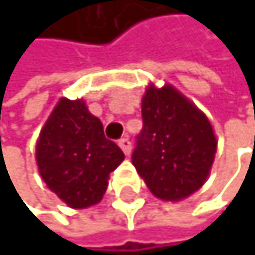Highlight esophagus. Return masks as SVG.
I'll use <instances>...</instances> for the list:
<instances>
[{
    "label": "esophagus",
    "mask_w": 255,
    "mask_h": 255,
    "mask_svg": "<svg viewBox=\"0 0 255 255\" xmlns=\"http://www.w3.org/2000/svg\"><path fill=\"white\" fill-rule=\"evenodd\" d=\"M118 145L121 147V150L125 151V155H129L130 150H132V143H130V140H129L128 137H123V138H120V140H118Z\"/></svg>",
    "instance_id": "1"
}]
</instances>
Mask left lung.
<instances>
[{
	"label": "left lung",
	"instance_id": "left-lung-1",
	"mask_svg": "<svg viewBox=\"0 0 255 255\" xmlns=\"http://www.w3.org/2000/svg\"><path fill=\"white\" fill-rule=\"evenodd\" d=\"M132 164L150 192L166 201L190 196L206 182L217 148L211 123L172 86H150Z\"/></svg>",
	"mask_w": 255,
	"mask_h": 255
}]
</instances>
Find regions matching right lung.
Returning <instances> with one entry per match:
<instances>
[{"label": "right lung", "instance_id": "add662e5", "mask_svg": "<svg viewBox=\"0 0 255 255\" xmlns=\"http://www.w3.org/2000/svg\"><path fill=\"white\" fill-rule=\"evenodd\" d=\"M123 159L125 153L105 137L102 123L83 100L62 99L36 145V163L46 185L78 209L102 200L108 175Z\"/></svg>", "mask_w": 255, "mask_h": 255}]
</instances>
